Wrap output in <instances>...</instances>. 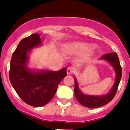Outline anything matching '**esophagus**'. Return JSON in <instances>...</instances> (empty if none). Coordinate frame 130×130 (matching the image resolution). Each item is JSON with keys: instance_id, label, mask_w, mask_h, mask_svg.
Segmentation results:
<instances>
[{"instance_id": "1", "label": "esophagus", "mask_w": 130, "mask_h": 130, "mask_svg": "<svg viewBox=\"0 0 130 130\" xmlns=\"http://www.w3.org/2000/svg\"><path fill=\"white\" fill-rule=\"evenodd\" d=\"M75 72V69L73 67H69L67 69V74H72Z\"/></svg>"}]
</instances>
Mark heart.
Instances as JSON below:
<instances>
[{
    "mask_svg": "<svg viewBox=\"0 0 130 130\" xmlns=\"http://www.w3.org/2000/svg\"><path fill=\"white\" fill-rule=\"evenodd\" d=\"M91 46L89 44H88L81 42H76L69 44L66 46V49L67 52H69V53L77 54L83 52L84 51H86ZM91 55L92 51L91 50H89V51H87L86 53H84L83 55V57L82 58L85 60V59H87L88 58H89Z\"/></svg>",
    "mask_w": 130,
    "mask_h": 130,
    "instance_id": "b5f03b06",
    "label": "heart"
}]
</instances>
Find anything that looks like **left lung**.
Segmentation results:
<instances>
[{
  "label": "left lung",
  "instance_id": "obj_1",
  "mask_svg": "<svg viewBox=\"0 0 130 130\" xmlns=\"http://www.w3.org/2000/svg\"><path fill=\"white\" fill-rule=\"evenodd\" d=\"M100 58L104 59L109 61L113 66L116 72V82L113 87L109 93L103 96H92L84 94L82 93L80 89H78L77 79H74L75 88L74 94L77 101L84 107L88 108H97L103 106L110 102L115 96L118 91V86L120 83L122 76V69L119 63V58L116 53H111L103 55Z\"/></svg>",
  "mask_w": 130,
  "mask_h": 130
}]
</instances>
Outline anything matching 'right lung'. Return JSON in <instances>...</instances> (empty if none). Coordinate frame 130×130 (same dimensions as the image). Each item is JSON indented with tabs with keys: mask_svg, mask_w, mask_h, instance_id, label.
I'll return each mask as SVG.
<instances>
[{
	"mask_svg": "<svg viewBox=\"0 0 130 130\" xmlns=\"http://www.w3.org/2000/svg\"><path fill=\"white\" fill-rule=\"evenodd\" d=\"M39 34L23 39L12 54L9 80L14 90L24 102L33 107H42L53 98L58 84L67 75L66 68L58 72H37L26 68L28 52L41 44Z\"/></svg>",
	"mask_w": 130,
	"mask_h": 130,
	"instance_id": "obj_1",
	"label": "right lung"
}]
</instances>
